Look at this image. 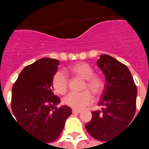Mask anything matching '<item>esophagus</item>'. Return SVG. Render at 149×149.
<instances>
[{
	"label": "esophagus",
	"instance_id": "obj_1",
	"mask_svg": "<svg viewBox=\"0 0 149 149\" xmlns=\"http://www.w3.org/2000/svg\"><path fill=\"white\" fill-rule=\"evenodd\" d=\"M81 112V110H77V109H72V113H76V114H78Z\"/></svg>",
	"mask_w": 149,
	"mask_h": 149
}]
</instances>
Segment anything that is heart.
<instances>
[{
  "mask_svg": "<svg viewBox=\"0 0 149 149\" xmlns=\"http://www.w3.org/2000/svg\"><path fill=\"white\" fill-rule=\"evenodd\" d=\"M66 72L72 77L81 78L84 80L82 89H88L95 97H99L104 89V81L100 76L93 74V67L85 62H78L70 65ZM52 88L56 93L64 94L66 93L68 86L67 76L61 71L53 75L52 79ZM93 101V96L87 91L79 93H71L64 98L63 102L65 105L71 107L73 109H82L83 108L90 104Z\"/></svg>",
  "mask_w": 149,
  "mask_h": 149,
  "instance_id": "heart-1",
  "label": "heart"
}]
</instances>
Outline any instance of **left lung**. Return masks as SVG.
Returning a JSON list of instances; mask_svg holds the SVG:
<instances>
[{
    "label": "left lung",
    "mask_w": 149,
    "mask_h": 149,
    "mask_svg": "<svg viewBox=\"0 0 149 149\" xmlns=\"http://www.w3.org/2000/svg\"><path fill=\"white\" fill-rule=\"evenodd\" d=\"M97 64L106 78L98 104L103 108L92 112V120L85 128L94 139L108 142L134 117L137 88L128 67L114 57L100 55Z\"/></svg>",
    "instance_id": "left-lung-1"
}]
</instances>
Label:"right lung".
I'll return each mask as SVG.
<instances>
[{
  "instance_id": "obj_1",
  "label": "right lung",
  "mask_w": 149,
  "mask_h": 149,
  "mask_svg": "<svg viewBox=\"0 0 149 149\" xmlns=\"http://www.w3.org/2000/svg\"><path fill=\"white\" fill-rule=\"evenodd\" d=\"M58 65V60L40 59L21 71L12 89L14 120L31 136L46 143L59 137L72 114L67 105L56 108L61 100L53 93L52 79Z\"/></svg>"
}]
</instances>
